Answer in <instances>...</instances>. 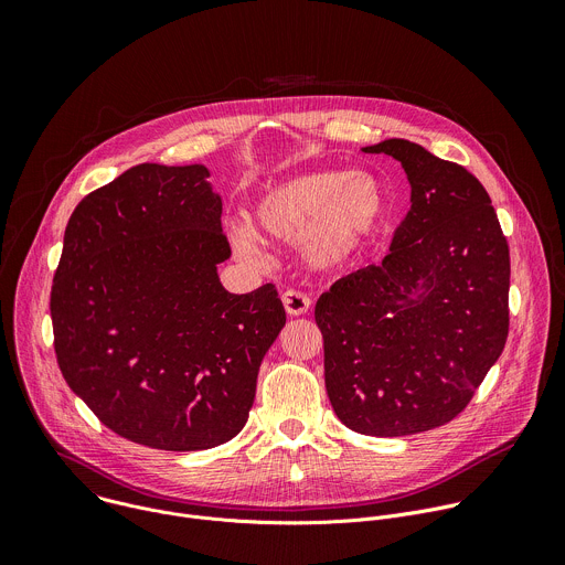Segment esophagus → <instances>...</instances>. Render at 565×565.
I'll list each match as a JSON object with an SVG mask.
<instances>
[{
    "label": "esophagus",
    "mask_w": 565,
    "mask_h": 565,
    "mask_svg": "<svg viewBox=\"0 0 565 565\" xmlns=\"http://www.w3.org/2000/svg\"><path fill=\"white\" fill-rule=\"evenodd\" d=\"M281 301H284V308H286L288 315H303L310 308V297L301 290H295V288H288L281 295Z\"/></svg>",
    "instance_id": "esophagus-1"
}]
</instances>
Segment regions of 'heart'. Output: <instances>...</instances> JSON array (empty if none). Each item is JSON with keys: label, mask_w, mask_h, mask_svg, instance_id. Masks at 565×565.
Wrapping results in <instances>:
<instances>
[{"label": "heart", "mask_w": 565, "mask_h": 565, "mask_svg": "<svg viewBox=\"0 0 565 565\" xmlns=\"http://www.w3.org/2000/svg\"><path fill=\"white\" fill-rule=\"evenodd\" d=\"M386 216L382 185L362 172L319 170L281 181L257 196L250 221L273 241L301 238L306 259L317 268H340L355 259ZM232 241L246 259H257L248 227H234Z\"/></svg>", "instance_id": "1"}]
</instances>
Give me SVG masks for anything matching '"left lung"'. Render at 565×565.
<instances>
[{
    "instance_id": "1",
    "label": "left lung",
    "mask_w": 565,
    "mask_h": 565,
    "mask_svg": "<svg viewBox=\"0 0 565 565\" xmlns=\"http://www.w3.org/2000/svg\"><path fill=\"white\" fill-rule=\"evenodd\" d=\"M412 210L388 255L338 279L315 306L338 418L364 436H412L454 420L503 353L510 248L490 194L462 166L391 138Z\"/></svg>"
}]
</instances>
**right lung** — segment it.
Instances as JSON below:
<instances>
[{
    "mask_svg": "<svg viewBox=\"0 0 565 565\" xmlns=\"http://www.w3.org/2000/svg\"><path fill=\"white\" fill-rule=\"evenodd\" d=\"M207 168L142 163L73 210L51 288L53 347L75 395L114 434L166 451L244 429L286 324L273 284L227 292L221 196Z\"/></svg>",
    "mask_w": 565,
    "mask_h": 565,
    "instance_id": "1",
    "label": "right lung"
}]
</instances>
